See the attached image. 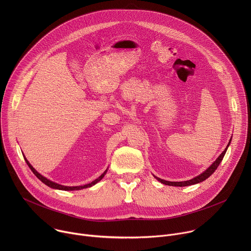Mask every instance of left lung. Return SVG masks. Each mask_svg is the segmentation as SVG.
<instances>
[{
	"instance_id": "obj_1",
	"label": "left lung",
	"mask_w": 251,
	"mask_h": 251,
	"mask_svg": "<svg viewBox=\"0 0 251 251\" xmlns=\"http://www.w3.org/2000/svg\"><path fill=\"white\" fill-rule=\"evenodd\" d=\"M230 141H231V139L229 140V142H228V145H227V147L225 149V151L220 155V157L214 161L203 173H201V175H199V176H197L196 177H194V178H192V180H189V181H184V182H169V181H165V180H162V178H160V177H157V176H155L157 180L159 181V182H161L162 184H164V185H167V186H173V187H187V186H191V185H196V184H199V183H201V182H202V181H204L205 178H207L209 176H211L213 173H214V171H216L217 169H218V167H219V165L221 164V162L223 161V159H224V157H225V155H226V150H227V148H228V146H229V144H230Z\"/></svg>"
}]
</instances>
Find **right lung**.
Wrapping results in <instances>:
<instances>
[{"instance_id":"1","label":"right lung","mask_w":251,"mask_h":251,"mask_svg":"<svg viewBox=\"0 0 251 251\" xmlns=\"http://www.w3.org/2000/svg\"><path fill=\"white\" fill-rule=\"evenodd\" d=\"M24 158H25V162H26V164H27V166L29 167V169L31 170V172L37 176V177L39 178V180H41L44 184H46L48 187H50V188H52V189H55V190H62V191H77V190H82V189H86V188H90V187H92V186H94L95 184H97L99 181H101L102 178H103V176L106 175V173H107V170L108 169H106L105 171H104V173L100 176H98L96 180H94L93 182H91L90 184H87V185H84V186H77V187H66V186H62V185H59V184H56V183H54V182H51L50 180H49V178H47L46 176H42L40 173H38L37 171L34 170V168H32V166L28 163V161L25 159V157L24 156Z\"/></svg>"}]
</instances>
